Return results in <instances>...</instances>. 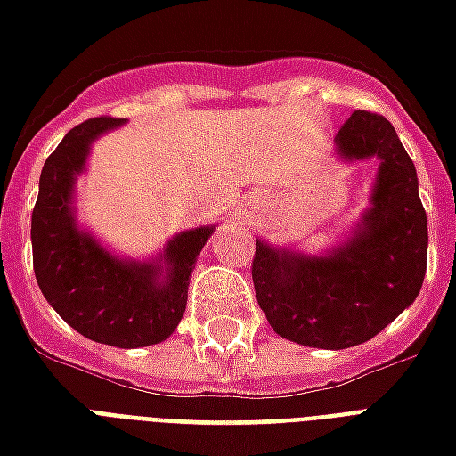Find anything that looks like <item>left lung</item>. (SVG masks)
Instances as JSON below:
<instances>
[{"label":"left lung","instance_id":"left-lung-1","mask_svg":"<svg viewBox=\"0 0 456 456\" xmlns=\"http://www.w3.org/2000/svg\"><path fill=\"white\" fill-rule=\"evenodd\" d=\"M340 159L377 157L370 208L355 234L323 256L256 239L258 306L282 338L343 350L387 329L416 302L428 265V217L413 161L384 116L355 110L336 134Z\"/></svg>","mask_w":456,"mask_h":456}]
</instances>
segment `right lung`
I'll return each mask as SVG.
<instances>
[{"mask_svg":"<svg viewBox=\"0 0 456 456\" xmlns=\"http://www.w3.org/2000/svg\"><path fill=\"white\" fill-rule=\"evenodd\" d=\"M123 118H89L72 127L40 171L30 217L33 271L40 292L74 331L116 348H144L176 331L195 258L215 227L181 232L157 261L118 258L77 227L74 181L91 142Z\"/></svg>","mask_w":456,"mask_h":456,"instance_id":"right-lung-1","label":"right lung"}]
</instances>
